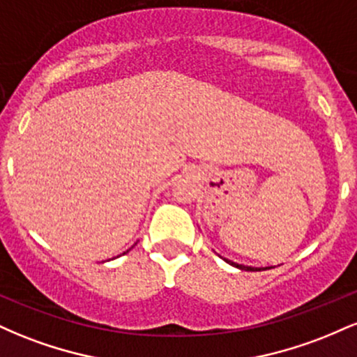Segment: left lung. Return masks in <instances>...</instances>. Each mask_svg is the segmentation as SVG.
<instances>
[{"mask_svg":"<svg viewBox=\"0 0 357 357\" xmlns=\"http://www.w3.org/2000/svg\"><path fill=\"white\" fill-rule=\"evenodd\" d=\"M228 264H231L233 267H236V268H241V270H248V272H258V270L260 268H253V267H245V265H238V264H235V261H230V260H227Z\"/></svg>","mask_w":357,"mask_h":357,"instance_id":"1","label":"left lung"}]
</instances>
